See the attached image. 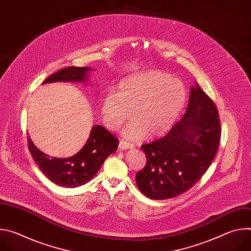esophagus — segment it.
Returning a JSON list of instances; mask_svg holds the SVG:
<instances>
[{"instance_id": "1", "label": "esophagus", "mask_w": 251, "mask_h": 251, "mask_svg": "<svg viewBox=\"0 0 251 251\" xmlns=\"http://www.w3.org/2000/svg\"><path fill=\"white\" fill-rule=\"evenodd\" d=\"M132 148H134V145L131 144L130 142H127L125 140L119 141V149L120 150H127V149H132Z\"/></svg>"}]
</instances>
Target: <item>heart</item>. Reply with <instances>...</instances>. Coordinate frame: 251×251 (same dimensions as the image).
<instances>
[{"instance_id": "1", "label": "heart", "mask_w": 251, "mask_h": 251, "mask_svg": "<svg viewBox=\"0 0 251 251\" xmlns=\"http://www.w3.org/2000/svg\"><path fill=\"white\" fill-rule=\"evenodd\" d=\"M186 102L187 90L181 80L160 70L145 71L123 79L118 93H106L101 116L104 125L115 131L132 114L133 119L121 133L126 139L138 141L148 134L160 137L168 133L180 117Z\"/></svg>"}]
</instances>
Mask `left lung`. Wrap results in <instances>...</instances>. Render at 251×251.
I'll return each mask as SVG.
<instances>
[{"label":"left lung","mask_w":251,"mask_h":251,"mask_svg":"<svg viewBox=\"0 0 251 251\" xmlns=\"http://www.w3.org/2000/svg\"><path fill=\"white\" fill-rule=\"evenodd\" d=\"M220 139L217 107L196 83L183 118L162 139L141 146L147 163L136 174L138 189L152 200L172 199L187 192L210 166Z\"/></svg>","instance_id":"8db88e82"}]
</instances>
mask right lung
I'll return each mask as SVG.
<instances>
[{
	"label": "right lung",
	"mask_w": 251,
	"mask_h": 251,
	"mask_svg": "<svg viewBox=\"0 0 251 251\" xmlns=\"http://www.w3.org/2000/svg\"><path fill=\"white\" fill-rule=\"evenodd\" d=\"M90 70V67H66L49 76L43 84L57 81L85 82ZM118 144L119 140L113 134L100 125H95L78 153L68 158H54L39 150L27 135L28 150L34 162L49 180L65 188H76L88 183L107 157L116 151Z\"/></svg>",
	"instance_id": "right-lung-1"
}]
</instances>
